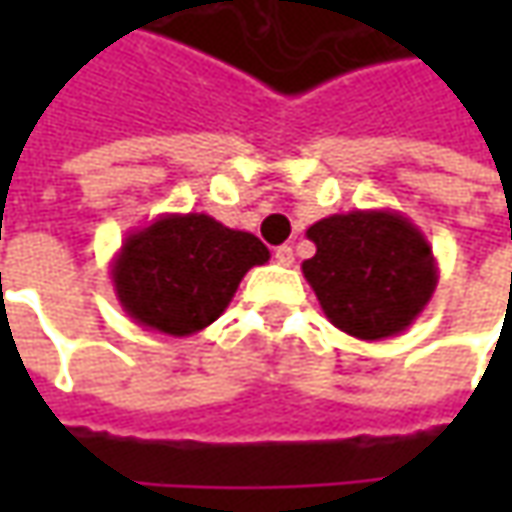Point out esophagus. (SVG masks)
Masks as SVG:
<instances>
[{"mask_svg": "<svg viewBox=\"0 0 512 512\" xmlns=\"http://www.w3.org/2000/svg\"><path fill=\"white\" fill-rule=\"evenodd\" d=\"M273 259H276V262H279L282 267H290V265H293V247H287V245L276 247Z\"/></svg>", "mask_w": 512, "mask_h": 512, "instance_id": "1", "label": "esophagus"}]
</instances>
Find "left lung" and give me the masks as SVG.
<instances>
[{
  "label": "left lung",
  "instance_id": "obj_1",
  "mask_svg": "<svg viewBox=\"0 0 512 512\" xmlns=\"http://www.w3.org/2000/svg\"><path fill=\"white\" fill-rule=\"evenodd\" d=\"M307 239L316 245L302 262L307 285L330 325L362 342L404 333L439 285L433 247L399 210L333 213L307 227Z\"/></svg>",
  "mask_w": 512,
  "mask_h": 512
}]
</instances>
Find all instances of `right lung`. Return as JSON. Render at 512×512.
<instances>
[{
    "mask_svg": "<svg viewBox=\"0 0 512 512\" xmlns=\"http://www.w3.org/2000/svg\"><path fill=\"white\" fill-rule=\"evenodd\" d=\"M267 259L270 250L247 230L207 213H162L125 236L110 282L136 325L182 339L213 325L247 270Z\"/></svg>",
    "mask_w": 512,
    "mask_h": 512,
    "instance_id": "obj_1",
    "label": "right lung"
}]
</instances>
